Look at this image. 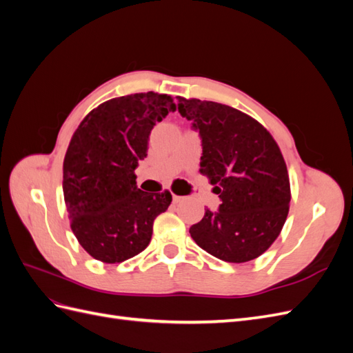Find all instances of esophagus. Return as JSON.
I'll return each mask as SVG.
<instances>
[{"mask_svg": "<svg viewBox=\"0 0 353 353\" xmlns=\"http://www.w3.org/2000/svg\"><path fill=\"white\" fill-rule=\"evenodd\" d=\"M172 200H174V203H179L181 200H183V197H181V196H176V194H172Z\"/></svg>", "mask_w": 353, "mask_h": 353, "instance_id": "34e87169", "label": "esophagus"}]
</instances>
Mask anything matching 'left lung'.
I'll return each mask as SVG.
<instances>
[{"label": "left lung", "instance_id": "left-lung-1", "mask_svg": "<svg viewBox=\"0 0 353 353\" xmlns=\"http://www.w3.org/2000/svg\"><path fill=\"white\" fill-rule=\"evenodd\" d=\"M178 99V112L201 138L200 174L219 194V209H206L190 234L215 258L256 259L280 236L290 205V179L279 144L265 128L230 105Z\"/></svg>", "mask_w": 353, "mask_h": 353}]
</instances>
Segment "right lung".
Returning <instances> with one entry per match:
<instances>
[{
  "label": "right lung",
  "mask_w": 353,
  "mask_h": 353,
  "mask_svg": "<svg viewBox=\"0 0 353 353\" xmlns=\"http://www.w3.org/2000/svg\"><path fill=\"white\" fill-rule=\"evenodd\" d=\"M175 110L168 94H131L101 103L74 131L63 194L74 237L94 259L119 263L150 243L153 222L172 196L140 190L134 170L147 156L153 126Z\"/></svg>",
  "instance_id": "1"
}]
</instances>
